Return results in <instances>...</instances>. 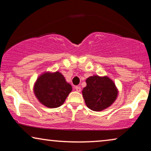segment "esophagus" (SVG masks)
I'll use <instances>...</instances> for the list:
<instances>
[{"instance_id": "esophagus-1", "label": "esophagus", "mask_w": 151, "mask_h": 151, "mask_svg": "<svg viewBox=\"0 0 151 151\" xmlns=\"http://www.w3.org/2000/svg\"><path fill=\"white\" fill-rule=\"evenodd\" d=\"M75 89H76V91L77 92H80V91H81V88H80V86H75Z\"/></svg>"}]
</instances>
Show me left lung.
Instances as JSON below:
<instances>
[{
	"mask_svg": "<svg viewBox=\"0 0 151 151\" xmlns=\"http://www.w3.org/2000/svg\"><path fill=\"white\" fill-rule=\"evenodd\" d=\"M86 82L82 96L86 106L91 110H104L116 100L118 91L113 80L107 76H90Z\"/></svg>",
	"mask_w": 151,
	"mask_h": 151,
	"instance_id": "8db88e82",
	"label": "left lung"
}]
</instances>
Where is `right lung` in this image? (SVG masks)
Listing matches in <instances>:
<instances>
[{
  "label": "right lung",
  "mask_w": 151,
  "mask_h": 151,
  "mask_svg": "<svg viewBox=\"0 0 151 151\" xmlns=\"http://www.w3.org/2000/svg\"><path fill=\"white\" fill-rule=\"evenodd\" d=\"M72 86L58 71L45 72L37 78L34 92L39 102L48 108H57L65 102Z\"/></svg>",
  "instance_id": "obj_1"
}]
</instances>
